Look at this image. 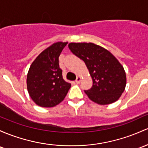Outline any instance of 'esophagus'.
<instances>
[{"label": "esophagus", "instance_id": "obj_1", "mask_svg": "<svg viewBox=\"0 0 148 148\" xmlns=\"http://www.w3.org/2000/svg\"><path fill=\"white\" fill-rule=\"evenodd\" d=\"M81 80H82V77H77V79H76V81H75V82L77 83V84H79V83L81 82Z\"/></svg>", "mask_w": 148, "mask_h": 148}]
</instances>
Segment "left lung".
I'll use <instances>...</instances> for the list:
<instances>
[{
  "mask_svg": "<svg viewBox=\"0 0 148 148\" xmlns=\"http://www.w3.org/2000/svg\"><path fill=\"white\" fill-rule=\"evenodd\" d=\"M68 47L88 69L92 86L84 92L89 99L101 105L119 100L126 84V72L119 60L109 50L93 43H70Z\"/></svg>",
  "mask_w": 148,
  "mask_h": 148,
  "instance_id": "left-lung-1",
  "label": "left lung"
}]
</instances>
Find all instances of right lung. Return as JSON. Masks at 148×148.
I'll use <instances>...</instances> for the list:
<instances>
[{
    "instance_id": "add662e5",
    "label": "right lung",
    "mask_w": 148,
    "mask_h": 148,
    "mask_svg": "<svg viewBox=\"0 0 148 148\" xmlns=\"http://www.w3.org/2000/svg\"><path fill=\"white\" fill-rule=\"evenodd\" d=\"M68 42L53 43L36 57L27 73V86L29 96L37 105L53 108L64 100L71 84L62 77L59 56Z\"/></svg>"
}]
</instances>
